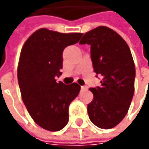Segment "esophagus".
<instances>
[{"label": "esophagus", "instance_id": "34e87169", "mask_svg": "<svg viewBox=\"0 0 149 149\" xmlns=\"http://www.w3.org/2000/svg\"><path fill=\"white\" fill-rule=\"evenodd\" d=\"M87 89H88V88H87L86 86H81V90H82V91L87 90Z\"/></svg>", "mask_w": 149, "mask_h": 149}]
</instances>
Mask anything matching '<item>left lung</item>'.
<instances>
[{
  "instance_id": "8db88e82",
  "label": "left lung",
  "mask_w": 149,
  "mask_h": 149,
  "mask_svg": "<svg viewBox=\"0 0 149 149\" xmlns=\"http://www.w3.org/2000/svg\"><path fill=\"white\" fill-rule=\"evenodd\" d=\"M79 44L90 45L94 70L102 76L101 86L89 89L94 95L87 107L89 119L100 129H112L127 114L134 93L130 49L117 32L106 26L86 32Z\"/></svg>"
}]
</instances>
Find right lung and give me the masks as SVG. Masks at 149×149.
<instances>
[{
	"label": "right lung",
	"mask_w": 149,
	"mask_h": 149,
	"mask_svg": "<svg viewBox=\"0 0 149 149\" xmlns=\"http://www.w3.org/2000/svg\"><path fill=\"white\" fill-rule=\"evenodd\" d=\"M82 33H60L41 28L27 39L20 51L17 78L21 98L31 117L42 129L59 131L69 121V106L79 95L77 83L56 82L65 47Z\"/></svg>",
	"instance_id": "add662e5"
}]
</instances>
